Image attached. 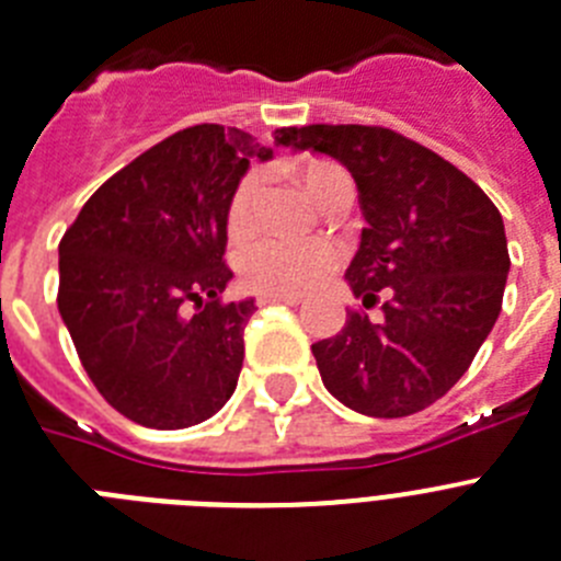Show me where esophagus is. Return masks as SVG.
Segmentation results:
<instances>
[{"mask_svg": "<svg viewBox=\"0 0 561 561\" xmlns=\"http://www.w3.org/2000/svg\"><path fill=\"white\" fill-rule=\"evenodd\" d=\"M257 304L266 306V304H289V306H298L304 304V295H270V291H263Z\"/></svg>", "mask_w": 561, "mask_h": 561, "instance_id": "obj_1", "label": "esophagus"}]
</instances>
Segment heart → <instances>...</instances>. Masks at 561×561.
Segmentation results:
<instances>
[{"label": "heart", "mask_w": 561, "mask_h": 561, "mask_svg": "<svg viewBox=\"0 0 561 561\" xmlns=\"http://www.w3.org/2000/svg\"><path fill=\"white\" fill-rule=\"evenodd\" d=\"M300 179L323 207L343 190H354L348 172L329 161H309L300 170ZM261 186L263 172L249 170L232 190L227 207V229L234 238H241L255 227ZM334 263H337V252L327 241L261 234L238 252V275L249 289L270 291V295H300L320 284L332 272Z\"/></svg>", "instance_id": "heart-1"}]
</instances>
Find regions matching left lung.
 Returning <instances> with one entry per match:
<instances>
[{
    "label": "left lung",
    "instance_id": "obj_1",
    "mask_svg": "<svg viewBox=\"0 0 561 561\" xmlns=\"http://www.w3.org/2000/svg\"><path fill=\"white\" fill-rule=\"evenodd\" d=\"M275 141L352 172L366 229L346 270L366 309L312 346L323 386L368 417H409L466 375L502 312L511 257L505 224L480 186L389 127L306 124Z\"/></svg>",
    "mask_w": 561,
    "mask_h": 561
}]
</instances>
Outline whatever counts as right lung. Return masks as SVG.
I'll list each match as a JSON object with an SVG mask.
<instances>
[{
  "mask_svg": "<svg viewBox=\"0 0 561 561\" xmlns=\"http://www.w3.org/2000/svg\"><path fill=\"white\" fill-rule=\"evenodd\" d=\"M243 130L195 124L110 175L59 243V312L81 366L118 414L190 428L224 409L255 300L224 304L227 207L249 158Z\"/></svg>",
  "mask_w": 561,
  "mask_h": 561,
  "instance_id": "add662e5",
  "label": "right lung"
}]
</instances>
